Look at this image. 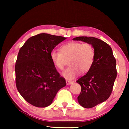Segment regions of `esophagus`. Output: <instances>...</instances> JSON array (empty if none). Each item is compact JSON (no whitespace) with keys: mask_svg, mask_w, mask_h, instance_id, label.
I'll use <instances>...</instances> for the list:
<instances>
[{"mask_svg":"<svg viewBox=\"0 0 129 129\" xmlns=\"http://www.w3.org/2000/svg\"><path fill=\"white\" fill-rule=\"evenodd\" d=\"M66 84L67 85H69V84H73L74 82L73 81H69V80H66Z\"/></svg>","mask_w":129,"mask_h":129,"instance_id":"34e87169","label":"esophagus"}]
</instances>
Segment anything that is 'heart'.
<instances>
[{
  "label": "heart",
  "instance_id": "heart-1",
  "mask_svg": "<svg viewBox=\"0 0 129 129\" xmlns=\"http://www.w3.org/2000/svg\"><path fill=\"white\" fill-rule=\"evenodd\" d=\"M51 61L56 68L62 70L68 60L69 66L61 75L67 80H72L80 73H86L92 67L95 58V52L90 43L72 42L60 47V52L53 50L50 53Z\"/></svg>",
  "mask_w": 129,
  "mask_h": 129
}]
</instances>
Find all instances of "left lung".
Listing matches in <instances>:
<instances>
[{"instance_id":"1","label":"left lung","mask_w":129,"mask_h":129,"mask_svg":"<svg viewBox=\"0 0 129 129\" xmlns=\"http://www.w3.org/2000/svg\"><path fill=\"white\" fill-rule=\"evenodd\" d=\"M90 43L95 52L93 64L87 73L76 82L81 86L77 98L84 108H91L108 99L117 76L116 61L112 49L103 40L93 37L79 36L73 38Z\"/></svg>"}]
</instances>
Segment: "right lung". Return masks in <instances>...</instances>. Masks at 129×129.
<instances>
[{
  "instance_id": "1",
  "label": "right lung",
  "mask_w": 129,
  "mask_h": 129,
  "mask_svg": "<svg viewBox=\"0 0 129 129\" xmlns=\"http://www.w3.org/2000/svg\"><path fill=\"white\" fill-rule=\"evenodd\" d=\"M66 38L40 33L28 39L19 50L15 65L16 84L24 100L38 107L50 105L66 80L50 59V53Z\"/></svg>"
}]
</instances>
